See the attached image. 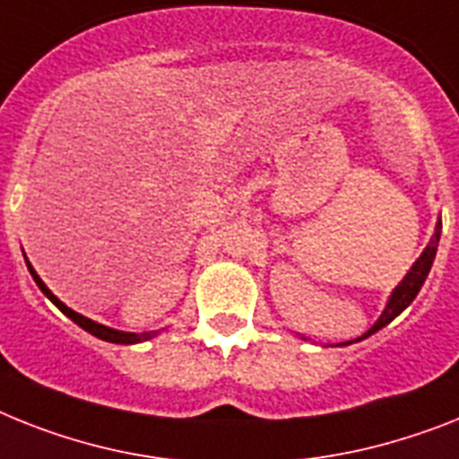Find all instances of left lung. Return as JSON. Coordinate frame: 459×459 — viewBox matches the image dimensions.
Listing matches in <instances>:
<instances>
[{"label":"left lung","instance_id":"left-lung-1","mask_svg":"<svg viewBox=\"0 0 459 459\" xmlns=\"http://www.w3.org/2000/svg\"><path fill=\"white\" fill-rule=\"evenodd\" d=\"M438 238H441V222H438L437 230H434V237H431V241H429V246L425 248V253L418 257V263L412 264L411 272L406 274V279H403V281L396 286V290H394L392 298H389L387 307H385V312H382V316L377 319V324H375L368 333H363L361 338H368V335H373L375 331L385 328L389 321L396 319V316H399V314L403 312V309H406L412 300H415V295L420 293V289H422V283H425L427 274H429L431 264H434V257H437V248H438ZM350 342H342V344H350Z\"/></svg>","mask_w":459,"mask_h":459}]
</instances>
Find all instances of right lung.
<instances>
[{
  "label": "right lung",
  "mask_w": 459,
  "mask_h": 459,
  "mask_svg": "<svg viewBox=\"0 0 459 459\" xmlns=\"http://www.w3.org/2000/svg\"><path fill=\"white\" fill-rule=\"evenodd\" d=\"M28 270H30V274H32L34 281H37V286H39V289H41V293L47 295L48 300H51L53 305L58 307L60 312L65 314V316H70V319L74 321V324L82 325L84 331H89L91 335H96V338L105 340V342H117V344H135V342H140V340L152 338V333H143V335H135V333H121V331H115V328H108V325L96 324V321L86 319V316L77 314V312H74V309H70V307H67V305H63V302H60L58 298H56V295H53L51 290L47 289V283L41 281L39 276H37V272H34L32 267H30V263H28Z\"/></svg>",
  "instance_id": "obj_1"
}]
</instances>
